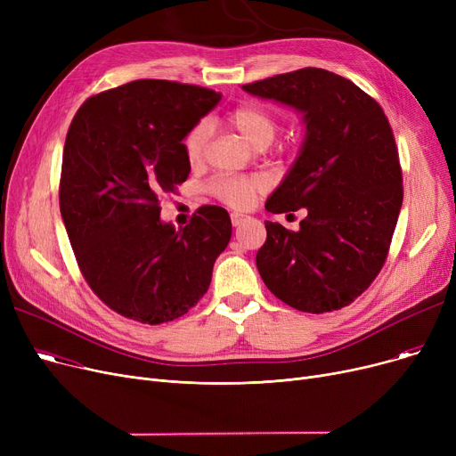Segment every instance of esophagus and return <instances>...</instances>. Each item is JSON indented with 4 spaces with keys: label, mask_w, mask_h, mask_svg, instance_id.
I'll return each instance as SVG.
<instances>
[{
    "label": "esophagus",
    "mask_w": 456,
    "mask_h": 456,
    "mask_svg": "<svg viewBox=\"0 0 456 456\" xmlns=\"http://www.w3.org/2000/svg\"><path fill=\"white\" fill-rule=\"evenodd\" d=\"M246 220H248V216H244V214H238V212H232V214H231V222H232L234 227L242 225Z\"/></svg>",
    "instance_id": "34e87169"
}]
</instances>
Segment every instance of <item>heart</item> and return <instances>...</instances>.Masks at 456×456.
<instances>
[{"label": "heart", "mask_w": 456, "mask_h": 456, "mask_svg": "<svg viewBox=\"0 0 456 456\" xmlns=\"http://www.w3.org/2000/svg\"><path fill=\"white\" fill-rule=\"evenodd\" d=\"M229 124L256 150L270 146L281 129L279 118L258 103H244L231 110ZM210 134V124L205 119L186 133L183 150L190 164H200L203 160ZM265 188L266 183L260 175H222L216 177L208 186L216 198L232 208H248Z\"/></svg>", "instance_id": "b5f03b06"}]
</instances>
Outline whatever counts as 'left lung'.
I'll return each mask as SVG.
<instances>
[{
  "label": "left lung",
  "mask_w": 456,
  "mask_h": 456,
  "mask_svg": "<svg viewBox=\"0 0 456 456\" xmlns=\"http://www.w3.org/2000/svg\"><path fill=\"white\" fill-rule=\"evenodd\" d=\"M303 112L306 134L292 170L266 201L273 214L306 208L299 231L266 222L256 253L268 290L301 313L353 303L385 266L403 203L388 118L349 79L303 68L244 85Z\"/></svg>",
  "instance_id": "obj_1"
}]
</instances>
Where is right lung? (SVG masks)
Here are the masks:
<instances>
[{
  "mask_svg": "<svg viewBox=\"0 0 456 456\" xmlns=\"http://www.w3.org/2000/svg\"><path fill=\"white\" fill-rule=\"evenodd\" d=\"M220 98L198 85L138 79L92 95L71 119L61 216L92 292L124 318L159 325L186 314L231 240L222 207H200L179 231L159 218L160 200L190 174L186 133Z\"/></svg>",
  "mask_w": 456,
  "mask_h": 456,
  "instance_id": "1",
  "label": "right lung"
}]
</instances>
